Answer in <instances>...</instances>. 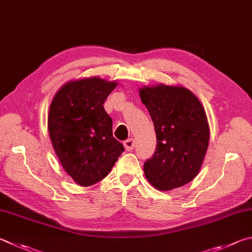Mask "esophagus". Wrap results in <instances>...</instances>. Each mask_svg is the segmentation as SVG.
<instances>
[{"instance_id":"obj_1","label":"esophagus","mask_w":252,"mask_h":252,"mask_svg":"<svg viewBox=\"0 0 252 252\" xmlns=\"http://www.w3.org/2000/svg\"><path fill=\"white\" fill-rule=\"evenodd\" d=\"M123 144H125V148L126 151H132L135 146V141L134 139H127L125 141V143Z\"/></svg>"}]
</instances>
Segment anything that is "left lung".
I'll return each instance as SVG.
<instances>
[{
    "label": "left lung",
    "mask_w": 252,
    "mask_h": 252,
    "mask_svg": "<svg viewBox=\"0 0 252 252\" xmlns=\"http://www.w3.org/2000/svg\"><path fill=\"white\" fill-rule=\"evenodd\" d=\"M139 93L157 133V150L144 163L146 180L159 190L187 184L200 171L209 143L203 104L181 86L159 84Z\"/></svg>",
    "instance_id": "1"
}]
</instances>
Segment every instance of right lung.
Here are the masks:
<instances>
[{
  "mask_svg": "<svg viewBox=\"0 0 252 252\" xmlns=\"http://www.w3.org/2000/svg\"><path fill=\"white\" fill-rule=\"evenodd\" d=\"M117 81L99 77L71 80L50 103L48 132L63 170L80 186L106 177L125 151L113 138L112 120L103 103Z\"/></svg>",
  "mask_w": 252,
  "mask_h": 252,
  "instance_id": "1",
  "label": "right lung"
}]
</instances>
